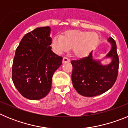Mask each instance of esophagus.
Wrapping results in <instances>:
<instances>
[{
  "label": "esophagus",
  "instance_id": "obj_1",
  "mask_svg": "<svg viewBox=\"0 0 128 128\" xmlns=\"http://www.w3.org/2000/svg\"><path fill=\"white\" fill-rule=\"evenodd\" d=\"M68 62H70V60L68 58L64 57L63 58V63H68Z\"/></svg>",
  "mask_w": 128,
  "mask_h": 128
}]
</instances>
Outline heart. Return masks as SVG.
Returning a JSON list of instances; mask_svg holds the SVG:
<instances>
[{
    "label": "heart",
    "mask_w": 128,
    "mask_h": 128,
    "mask_svg": "<svg viewBox=\"0 0 128 128\" xmlns=\"http://www.w3.org/2000/svg\"><path fill=\"white\" fill-rule=\"evenodd\" d=\"M99 40V35L96 32L68 30L64 32L63 36H54L52 40V47L57 54H62L72 48L74 56L83 58L94 49Z\"/></svg>",
    "instance_id": "1"
}]
</instances>
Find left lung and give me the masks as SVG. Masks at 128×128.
I'll list each match as a JSON object with an SVG mask.
<instances>
[{
    "label": "left lung",
    "instance_id": "obj_1",
    "mask_svg": "<svg viewBox=\"0 0 128 128\" xmlns=\"http://www.w3.org/2000/svg\"><path fill=\"white\" fill-rule=\"evenodd\" d=\"M108 42L111 44V49L102 60L94 58L92 50L86 57L71 61L72 84L81 96L94 97L102 94L110 90L117 80L119 63L117 46L111 37ZM109 58L111 60L109 64H102L103 59Z\"/></svg>",
    "mask_w": 128,
    "mask_h": 128
}]
</instances>
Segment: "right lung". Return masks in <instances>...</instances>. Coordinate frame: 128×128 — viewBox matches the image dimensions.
I'll return each mask as SVG.
<instances>
[{"label":"right lung","instance_id":"right-lung-1","mask_svg":"<svg viewBox=\"0 0 128 128\" xmlns=\"http://www.w3.org/2000/svg\"><path fill=\"white\" fill-rule=\"evenodd\" d=\"M50 27H41L24 35L16 49L12 80L24 98L39 100L51 88L54 72L63 58L52 51Z\"/></svg>","mask_w":128,"mask_h":128}]
</instances>
